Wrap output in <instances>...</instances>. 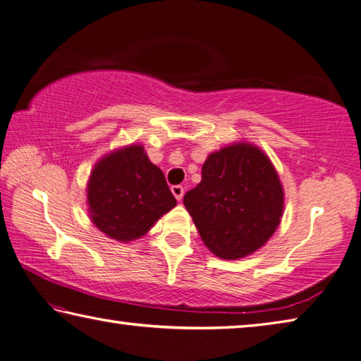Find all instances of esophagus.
I'll use <instances>...</instances> for the list:
<instances>
[{"label":"esophagus","mask_w":361,"mask_h":361,"mask_svg":"<svg viewBox=\"0 0 361 361\" xmlns=\"http://www.w3.org/2000/svg\"><path fill=\"white\" fill-rule=\"evenodd\" d=\"M172 192L175 195V199L180 202V200L183 199V195H185V188L180 185H175V186H172Z\"/></svg>","instance_id":"1"}]
</instances>
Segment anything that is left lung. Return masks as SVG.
Returning a JSON list of instances; mask_svg holds the SVG:
<instances>
[{
    "mask_svg": "<svg viewBox=\"0 0 361 361\" xmlns=\"http://www.w3.org/2000/svg\"><path fill=\"white\" fill-rule=\"evenodd\" d=\"M183 204L213 255L240 259L259 250L277 231L285 192L266 152L237 142L209 154L202 180L185 194Z\"/></svg>",
    "mask_w": 361,
    "mask_h": 361,
    "instance_id": "left-lung-1",
    "label": "left lung"
}]
</instances>
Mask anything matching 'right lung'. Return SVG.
I'll list each match as a JSON object with an SVG mask.
<instances>
[{
    "mask_svg": "<svg viewBox=\"0 0 361 361\" xmlns=\"http://www.w3.org/2000/svg\"><path fill=\"white\" fill-rule=\"evenodd\" d=\"M85 192L92 223L109 239L122 243L143 237L176 205L162 170L137 143L100 157Z\"/></svg>",
    "mask_w": 361,
    "mask_h": 361,
    "instance_id": "1",
    "label": "right lung"
}]
</instances>
